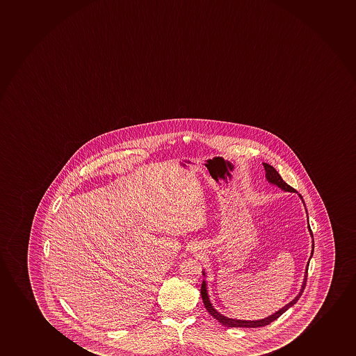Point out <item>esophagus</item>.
I'll list each match as a JSON object with an SVG mask.
<instances>
[{
    "mask_svg": "<svg viewBox=\"0 0 356 356\" xmlns=\"http://www.w3.org/2000/svg\"><path fill=\"white\" fill-rule=\"evenodd\" d=\"M200 248H198V247H193V253H197V252H198V250H200Z\"/></svg>",
    "mask_w": 356,
    "mask_h": 356,
    "instance_id": "esophagus-1",
    "label": "esophagus"
}]
</instances>
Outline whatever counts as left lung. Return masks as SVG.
<instances>
[{
	"label": "left lung",
	"mask_w": 356,
	"mask_h": 356,
	"mask_svg": "<svg viewBox=\"0 0 356 356\" xmlns=\"http://www.w3.org/2000/svg\"><path fill=\"white\" fill-rule=\"evenodd\" d=\"M264 168H265L266 171V178L267 180L272 183V184H275L279 188L284 190V191H290V193H293L294 188H291L290 185L286 184L284 180H282V177L279 175L277 170L273 168V166H270L268 163H264ZM300 196V195H299ZM300 198H302L300 196ZM309 230H310L311 236L314 237L312 235V232H311L310 225H309ZM314 247L315 245L312 243V252H311V257H312V253H314ZM309 264H310V260H309ZM309 264H307V272H305V278H304V282H302V290L299 292L298 296L296 297V298L292 300V302H289L287 305L280 309V310L277 311L275 314L270 316V317H267V318L260 319V321H240V319H232L228 318V317H225V316H222L220 312H217L215 310V307H213V304L210 302L208 297V292H207V285H205V282H202V286H200V296H202V299H203V302H204V307L207 310H208L209 314L210 315L213 316L215 318L220 322V323L223 324L225 327H265V325H268V324L272 323L273 321L279 318L280 316L287 310V309H290L291 307H293L296 302H298V299L300 298V296H302V292H304V289L307 286V268H309ZM203 274H205L203 272Z\"/></svg>",
	"instance_id": "1"
}]
</instances>
